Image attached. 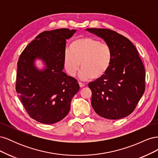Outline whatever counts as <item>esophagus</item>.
<instances>
[{"label":"esophagus","mask_w":158,"mask_h":158,"mask_svg":"<svg viewBox=\"0 0 158 158\" xmlns=\"http://www.w3.org/2000/svg\"><path fill=\"white\" fill-rule=\"evenodd\" d=\"M78 84H79V85H80V88H83V87L85 86V84H83V83H82V82H78Z\"/></svg>","instance_id":"34e87169"}]
</instances>
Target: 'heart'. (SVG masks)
Here are the masks:
<instances>
[{
  "mask_svg": "<svg viewBox=\"0 0 158 158\" xmlns=\"http://www.w3.org/2000/svg\"><path fill=\"white\" fill-rule=\"evenodd\" d=\"M113 52L110 46L90 37L78 38L71 43L63 56L64 67L72 77L80 67V78L88 80L99 79L106 74L111 64Z\"/></svg>",
  "mask_w": 158,
  "mask_h": 158,
  "instance_id": "obj_1",
  "label": "heart"
}]
</instances>
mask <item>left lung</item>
<instances>
[{
	"instance_id": "left-lung-1",
	"label": "left lung",
	"mask_w": 158,
	"mask_h": 158,
	"mask_svg": "<svg viewBox=\"0 0 158 158\" xmlns=\"http://www.w3.org/2000/svg\"><path fill=\"white\" fill-rule=\"evenodd\" d=\"M111 48L113 60L102 77L88 84L92 106L107 119L127 117L135 109L145 91V69L136 47L127 37L103 28H87Z\"/></svg>"
}]
</instances>
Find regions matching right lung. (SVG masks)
Returning a JSON list of instances; mask_svg holds the SVG:
<instances>
[{"mask_svg": "<svg viewBox=\"0 0 158 158\" xmlns=\"http://www.w3.org/2000/svg\"><path fill=\"white\" fill-rule=\"evenodd\" d=\"M76 31L61 28L42 32L19 57L16 90L27 114L41 123L53 124L64 118L80 89L77 80L63 71L66 40ZM37 58L46 66L43 71L34 65Z\"/></svg>", "mask_w": 158, "mask_h": 158, "instance_id": "add662e5", "label": "right lung"}]
</instances>
